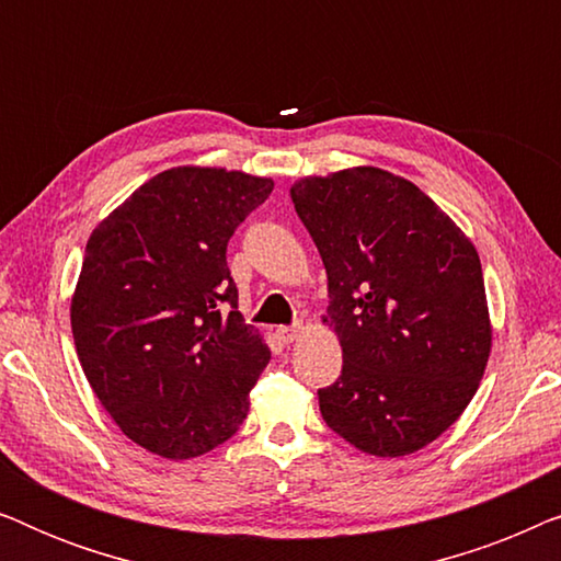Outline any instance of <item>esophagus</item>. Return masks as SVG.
<instances>
[{
    "instance_id": "obj_1",
    "label": "esophagus",
    "mask_w": 561,
    "mask_h": 561,
    "mask_svg": "<svg viewBox=\"0 0 561 561\" xmlns=\"http://www.w3.org/2000/svg\"><path fill=\"white\" fill-rule=\"evenodd\" d=\"M275 334H278L286 344H290V342H296L298 336H301V327H298V324L296 327H280Z\"/></svg>"
}]
</instances>
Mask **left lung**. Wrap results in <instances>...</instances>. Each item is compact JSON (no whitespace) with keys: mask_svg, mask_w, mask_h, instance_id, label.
Listing matches in <instances>:
<instances>
[{"mask_svg":"<svg viewBox=\"0 0 561 561\" xmlns=\"http://www.w3.org/2000/svg\"><path fill=\"white\" fill-rule=\"evenodd\" d=\"M329 278L324 324L342 375L319 390L327 426L373 457H405L478 393L493 324L474 244L416 183L375 165L290 186Z\"/></svg>","mask_w":561,"mask_h":561,"instance_id":"left-lung-1","label":"left lung"}]
</instances>
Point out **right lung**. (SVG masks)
<instances>
[{
  "label": "right lung",
  "mask_w": 561,
  "mask_h": 561,
  "mask_svg": "<svg viewBox=\"0 0 561 561\" xmlns=\"http://www.w3.org/2000/svg\"><path fill=\"white\" fill-rule=\"evenodd\" d=\"M271 191L244 171L168 168L89 237L76 355L114 424L152 455L202 457L248 419L271 350L237 311L227 242Z\"/></svg>",
  "instance_id": "add662e5"
}]
</instances>
